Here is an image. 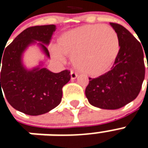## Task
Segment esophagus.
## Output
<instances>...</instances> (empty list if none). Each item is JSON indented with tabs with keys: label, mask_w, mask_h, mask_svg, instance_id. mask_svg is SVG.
<instances>
[{
	"label": "esophagus",
	"mask_w": 148,
	"mask_h": 148,
	"mask_svg": "<svg viewBox=\"0 0 148 148\" xmlns=\"http://www.w3.org/2000/svg\"><path fill=\"white\" fill-rule=\"evenodd\" d=\"M70 75H71V79H75L78 76V74L75 72H73V71H71L70 73Z\"/></svg>",
	"instance_id": "1"
}]
</instances>
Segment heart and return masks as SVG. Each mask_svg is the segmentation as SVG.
<instances>
[{"label":"heart","instance_id":"1","mask_svg":"<svg viewBox=\"0 0 148 148\" xmlns=\"http://www.w3.org/2000/svg\"><path fill=\"white\" fill-rule=\"evenodd\" d=\"M51 52L62 61L63 54L72 56V62L80 72L98 77L107 73L120 52L116 33L109 26L87 25L62 34L58 46L52 45Z\"/></svg>","mask_w":148,"mask_h":148}]
</instances>
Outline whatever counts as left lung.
Segmentation results:
<instances>
[{"label": "left lung", "instance_id": "1", "mask_svg": "<svg viewBox=\"0 0 148 148\" xmlns=\"http://www.w3.org/2000/svg\"><path fill=\"white\" fill-rule=\"evenodd\" d=\"M110 24L119 38L120 52L111 70L95 79L90 78L85 92L92 106L116 110L137 98L144 79L145 66L140 42L122 25Z\"/></svg>", "mask_w": 148, "mask_h": 148}]
</instances>
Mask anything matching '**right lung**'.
<instances>
[{
    "label": "right lung",
    "instance_id": "add662e5",
    "mask_svg": "<svg viewBox=\"0 0 148 148\" xmlns=\"http://www.w3.org/2000/svg\"><path fill=\"white\" fill-rule=\"evenodd\" d=\"M56 25H41L26 28L4 49L1 58L0 94L17 110L31 116L48 113L61 103L62 87L70 80V71L51 73L46 68L36 67L27 70L22 64L23 52L31 44L40 42L47 57L49 45ZM4 97V96H3Z\"/></svg>",
    "mask_w": 148,
    "mask_h": 148
}]
</instances>
